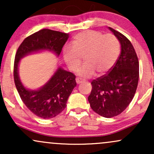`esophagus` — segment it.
<instances>
[{
	"label": "esophagus",
	"mask_w": 154,
	"mask_h": 154,
	"mask_svg": "<svg viewBox=\"0 0 154 154\" xmlns=\"http://www.w3.org/2000/svg\"><path fill=\"white\" fill-rule=\"evenodd\" d=\"M83 82L82 79H79V78H76V82L77 83V84H80V83H82Z\"/></svg>",
	"instance_id": "esophagus-1"
}]
</instances>
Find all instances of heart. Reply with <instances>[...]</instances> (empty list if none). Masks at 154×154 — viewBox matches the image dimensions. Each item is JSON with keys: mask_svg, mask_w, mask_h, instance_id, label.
Segmentation results:
<instances>
[{"mask_svg": "<svg viewBox=\"0 0 154 154\" xmlns=\"http://www.w3.org/2000/svg\"><path fill=\"white\" fill-rule=\"evenodd\" d=\"M119 42L114 35H104L98 31L87 30L79 33L72 40V45L63 48V58L68 68L75 72L80 65L82 57L85 63L77 70L82 77L102 75L111 69L119 57Z\"/></svg>", "mask_w": 154, "mask_h": 154, "instance_id": "obj_1", "label": "heart"}]
</instances>
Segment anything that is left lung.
Segmentation results:
<instances>
[{
    "mask_svg": "<svg viewBox=\"0 0 154 154\" xmlns=\"http://www.w3.org/2000/svg\"><path fill=\"white\" fill-rule=\"evenodd\" d=\"M121 45V54L106 75L92 81L91 107L106 118L121 114L132 101L139 79V62L133 45L125 35L109 27Z\"/></svg>",
    "mask_w": 154,
    "mask_h": 154,
    "instance_id": "8db88e82",
    "label": "left lung"
}]
</instances>
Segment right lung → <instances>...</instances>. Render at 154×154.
<instances>
[{
	"instance_id": "obj_1",
	"label": "right lung",
	"mask_w": 154,
	"mask_h": 154,
	"mask_svg": "<svg viewBox=\"0 0 154 154\" xmlns=\"http://www.w3.org/2000/svg\"><path fill=\"white\" fill-rule=\"evenodd\" d=\"M68 38L66 33L41 29L24 39L16 54L14 66L16 88L26 106L43 119L54 118L66 108L67 100L77 85L75 75L59 66L43 86L37 90H29L24 87L19 77V62L27 55L44 51H51L59 56Z\"/></svg>"
}]
</instances>
